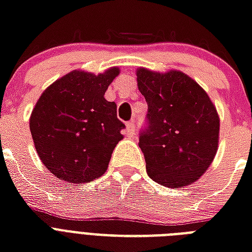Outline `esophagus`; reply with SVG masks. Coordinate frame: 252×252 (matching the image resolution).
<instances>
[{"instance_id": "1", "label": "esophagus", "mask_w": 252, "mask_h": 252, "mask_svg": "<svg viewBox=\"0 0 252 252\" xmlns=\"http://www.w3.org/2000/svg\"><path fill=\"white\" fill-rule=\"evenodd\" d=\"M126 134H128V136H133L134 134V124H133V122H128L126 124Z\"/></svg>"}]
</instances>
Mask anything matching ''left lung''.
Listing matches in <instances>:
<instances>
[{
	"label": "left lung",
	"mask_w": 252,
	"mask_h": 252,
	"mask_svg": "<svg viewBox=\"0 0 252 252\" xmlns=\"http://www.w3.org/2000/svg\"><path fill=\"white\" fill-rule=\"evenodd\" d=\"M138 90L148 103V126L140 142L148 175L165 187L193 183L207 171L219 148L220 118L196 81L179 70L138 68Z\"/></svg>",
	"instance_id": "8db88e82"
}]
</instances>
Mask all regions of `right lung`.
<instances>
[{"label": "right lung", "instance_id": "obj_1", "mask_svg": "<svg viewBox=\"0 0 252 252\" xmlns=\"http://www.w3.org/2000/svg\"><path fill=\"white\" fill-rule=\"evenodd\" d=\"M114 66L95 76L73 70L47 87L30 118L37 156L49 171L70 183L102 176L126 126L104 93L119 76Z\"/></svg>", "mask_w": 252, "mask_h": 252}]
</instances>
